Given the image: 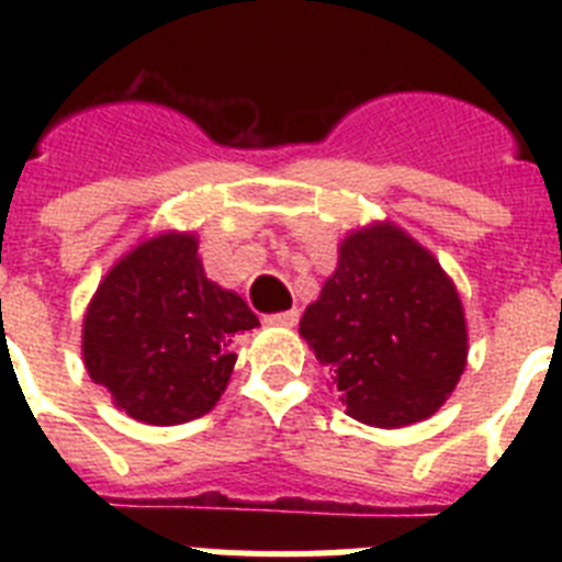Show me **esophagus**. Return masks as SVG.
Returning a JSON list of instances; mask_svg holds the SVG:
<instances>
[{"label": "esophagus", "instance_id": "esophagus-1", "mask_svg": "<svg viewBox=\"0 0 562 562\" xmlns=\"http://www.w3.org/2000/svg\"><path fill=\"white\" fill-rule=\"evenodd\" d=\"M297 317H301V312L286 310V312H278V315H267L265 324H270V326H295Z\"/></svg>", "mask_w": 562, "mask_h": 562}]
</instances>
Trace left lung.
I'll list each match as a JSON object with an SVG mask.
<instances>
[{"instance_id": "obj_1", "label": "left lung", "mask_w": 562, "mask_h": 562, "mask_svg": "<svg viewBox=\"0 0 562 562\" xmlns=\"http://www.w3.org/2000/svg\"><path fill=\"white\" fill-rule=\"evenodd\" d=\"M351 419L405 428L448 402L467 366L453 278L408 231L382 220L349 231L337 267L301 317Z\"/></svg>"}]
</instances>
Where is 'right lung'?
<instances>
[{"mask_svg":"<svg viewBox=\"0 0 562 562\" xmlns=\"http://www.w3.org/2000/svg\"><path fill=\"white\" fill-rule=\"evenodd\" d=\"M245 297L205 276L193 231H160L123 252L83 312L87 374L146 425L200 419L231 382L236 335L256 329Z\"/></svg>","mask_w":562,"mask_h":562,"instance_id":"add662e5","label":"right lung"}]
</instances>
